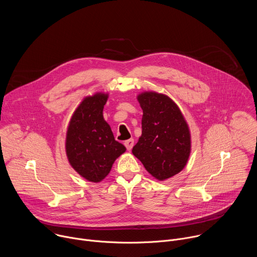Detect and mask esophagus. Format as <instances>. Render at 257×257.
I'll return each instance as SVG.
<instances>
[{"label":"esophagus","mask_w":257,"mask_h":257,"mask_svg":"<svg viewBox=\"0 0 257 257\" xmlns=\"http://www.w3.org/2000/svg\"><path fill=\"white\" fill-rule=\"evenodd\" d=\"M124 144H125L126 149H127L128 151H131V150H132V148H133V145H134V139H133V138H131V139L126 140V141L124 142Z\"/></svg>","instance_id":"esophagus-1"}]
</instances>
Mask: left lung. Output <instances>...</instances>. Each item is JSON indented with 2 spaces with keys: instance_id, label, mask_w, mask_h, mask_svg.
Segmentation results:
<instances>
[{
  "instance_id": "left-lung-1",
  "label": "left lung",
  "mask_w": 257,
  "mask_h": 257,
  "mask_svg": "<svg viewBox=\"0 0 257 257\" xmlns=\"http://www.w3.org/2000/svg\"><path fill=\"white\" fill-rule=\"evenodd\" d=\"M137 99L143 111L142 134L132 153L152 176L164 181L187 164L191 148L189 128L169 96L151 91L139 94Z\"/></svg>"
}]
</instances>
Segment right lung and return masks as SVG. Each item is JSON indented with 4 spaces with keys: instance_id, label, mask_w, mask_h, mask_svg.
Instances as JSON below:
<instances>
[{
    "instance_id": "add662e5",
    "label": "right lung",
    "mask_w": 257,
    "mask_h": 257,
    "mask_svg": "<svg viewBox=\"0 0 257 257\" xmlns=\"http://www.w3.org/2000/svg\"><path fill=\"white\" fill-rule=\"evenodd\" d=\"M107 94L85 97L73 114L66 137V154L70 165L90 182H100L109 173L125 146L115 140L111 127L102 116Z\"/></svg>"
}]
</instances>
